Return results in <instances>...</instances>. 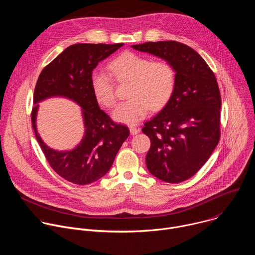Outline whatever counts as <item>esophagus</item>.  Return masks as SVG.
Instances as JSON below:
<instances>
[{"mask_svg": "<svg viewBox=\"0 0 255 255\" xmlns=\"http://www.w3.org/2000/svg\"><path fill=\"white\" fill-rule=\"evenodd\" d=\"M140 132V129L138 127H135V126H131L130 127V133L131 135H136Z\"/></svg>", "mask_w": 255, "mask_h": 255, "instance_id": "esophagus-1", "label": "esophagus"}]
</instances>
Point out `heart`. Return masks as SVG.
Returning a JSON list of instances; mask_svg holds the SVG:
<instances>
[{"label": "heart", "instance_id": "b5f03b06", "mask_svg": "<svg viewBox=\"0 0 255 255\" xmlns=\"http://www.w3.org/2000/svg\"><path fill=\"white\" fill-rule=\"evenodd\" d=\"M111 75L120 83L130 82L128 101L119 104L113 111L115 121L134 125L143 120L150 109L158 111L171 98L175 87V72L166 61L151 62L149 58L125 52L110 65ZM91 86L96 100L111 108L116 102L115 87L111 76L103 69H95Z\"/></svg>", "mask_w": 255, "mask_h": 255}]
</instances>
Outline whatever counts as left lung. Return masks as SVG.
Listing matches in <instances>:
<instances>
[{
	"label": "left lung",
	"mask_w": 255,
	"mask_h": 255,
	"mask_svg": "<svg viewBox=\"0 0 255 255\" xmlns=\"http://www.w3.org/2000/svg\"><path fill=\"white\" fill-rule=\"evenodd\" d=\"M131 47L163 59L174 69L171 98L142 132L151 141L145 159L149 172L165 183H181L198 172L219 142V87L207 62L186 44L158 41Z\"/></svg>",
	"instance_id": "obj_1"
}]
</instances>
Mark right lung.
<instances>
[{
	"label": "right lung",
	"mask_w": 255,
	"mask_h": 255,
	"mask_svg": "<svg viewBox=\"0 0 255 255\" xmlns=\"http://www.w3.org/2000/svg\"><path fill=\"white\" fill-rule=\"evenodd\" d=\"M123 45H70L43 68L36 84L31 115L36 139L54 171L72 184L88 185L104 176L130 134L126 126L114 123L101 110L91 86L93 69ZM57 96L70 99L81 107L84 136L77 146L69 151L49 148L37 130L38 104Z\"/></svg>",
	"instance_id": "right-lung-1"
}]
</instances>
